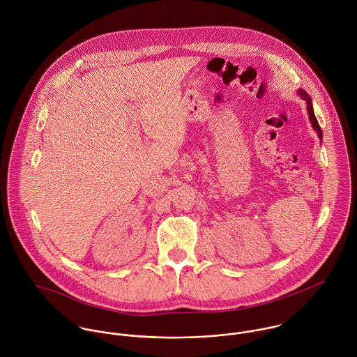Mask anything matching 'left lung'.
<instances>
[{
	"instance_id": "1",
	"label": "left lung",
	"mask_w": 357,
	"mask_h": 357,
	"mask_svg": "<svg viewBox=\"0 0 357 357\" xmlns=\"http://www.w3.org/2000/svg\"><path fill=\"white\" fill-rule=\"evenodd\" d=\"M297 95H298L303 100H305L306 109H307V115H309V121H310V123H312L313 130L317 133V136H319V139H320V142H321V139H323V133H321V129H320V126H319V122H317V119H316V116H314L313 105H312V99H310V96L306 93L304 89H298V91H297Z\"/></svg>"
}]
</instances>
